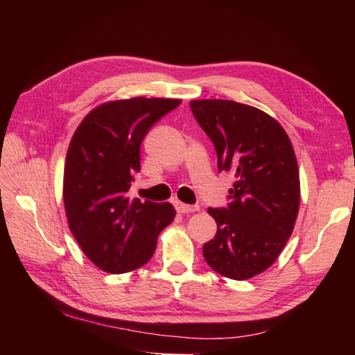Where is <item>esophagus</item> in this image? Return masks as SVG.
<instances>
[{
	"label": "esophagus",
	"mask_w": 355,
	"mask_h": 355,
	"mask_svg": "<svg viewBox=\"0 0 355 355\" xmlns=\"http://www.w3.org/2000/svg\"><path fill=\"white\" fill-rule=\"evenodd\" d=\"M175 207H177L178 214H192V212H197V210H198V206L183 205V202H177Z\"/></svg>",
	"instance_id": "34e87169"
}]
</instances>
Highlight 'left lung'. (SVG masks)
I'll list each match as a JSON object with an SVG mask.
<instances>
[{
    "mask_svg": "<svg viewBox=\"0 0 355 355\" xmlns=\"http://www.w3.org/2000/svg\"><path fill=\"white\" fill-rule=\"evenodd\" d=\"M198 125L212 140L218 169L235 183L224 209L209 207L216 235L202 245L216 273L244 281L266 271L291 236L300 202L297 160L279 122L233 101H192Z\"/></svg>",
    "mask_w": 355,
    "mask_h": 355,
    "instance_id": "1",
    "label": "left lung"
}]
</instances>
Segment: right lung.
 <instances>
[{"label": "right lung", "mask_w": 355, "mask_h": 355, "mask_svg": "<svg viewBox=\"0 0 355 355\" xmlns=\"http://www.w3.org/2000/svg\"><path fill=\"white\" fill-rule=\"evenodd\" d=\"M180 99L132 97L89 111L73 134L64 168V206L73 236L96 267L132 271L153 258L160 232L175 218L171 202L131 200L148 131Z\"/></svg>", "instance_id": "obj_1"}]
</instances>
